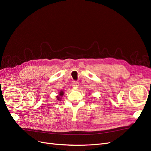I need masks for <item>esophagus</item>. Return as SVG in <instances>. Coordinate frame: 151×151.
I'll return each instance as SVG.
<instances>
[{
  "label": "esophagus",
  "instance_id": "obj_1",
  "mask_svg": "<svg viewBox=\"0 0 151 151\" xmlns=\"http://www.w3.org/2000/svg\"><path fill=\"white\" fill-rule=\"evenodd\" d=\"M72 86L77 88V87H78V86H79V82H78L77 81H72Z\"/></svg>",
  "mask_w": 151,
  "mask_h": 151
}]
</instances>
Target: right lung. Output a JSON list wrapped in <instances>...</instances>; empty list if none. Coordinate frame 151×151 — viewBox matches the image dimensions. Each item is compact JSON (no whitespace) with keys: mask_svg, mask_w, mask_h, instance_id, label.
Segmentation results:
<instances>
[{"mask_svg":"<svg viewBox=\"0 0 151 151\" xmlns=\"http://www.w3.org/2000/svg\"><path fill=\"white\" fill-rule=\"evenodd\" d=\"M63 95H64V91H60L59 92V96H57V99H58V100L60 101V100L61 99L60 97H62Z\"/></svg>","mask_w":151,"mask_h":151,"instance_id":"add662e5","label":"right lung"}]
</instances>
